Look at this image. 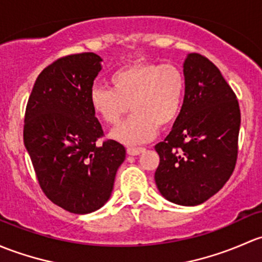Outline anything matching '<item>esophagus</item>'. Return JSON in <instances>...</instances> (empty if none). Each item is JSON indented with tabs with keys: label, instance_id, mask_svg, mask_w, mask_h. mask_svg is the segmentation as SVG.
<instances>
[{
	"label": "esophagus",
	"instance_id": "obj_1",
	"mask_svg": "<svg viewBox=\"0 0 262 262\" xmlns=\"http://www.w3.org/2000/svg\"><path fill=\"white\" fill-rule=\"evenodd\" d=\"M146 150L145 147H127V154L128 155H140L141 152H144V151Z\"/></svg>",
	"mask_w": 262,
	"mask_h": 262
}]
</instances>
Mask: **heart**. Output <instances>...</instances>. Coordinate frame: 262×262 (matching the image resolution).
<instances>
[{"instance_id":"1","label":"heart","mask_w":262,"mask_h":262,"mask_svg":"<svg viewBox=\"0 0 262 262\" xmlns=\"http://www.w3.org/2000/svg\"><path fill=\"white\" fill-rule=\"evenodd\" d=\"M111 90L93 85L90 103L108 125H117L132 108L127 120L111 132L112 139L127 145L141 144L155 136L158 125L169 126L179 115L185 92L184 73L175 64L137 61L113 72Z\"/></svg>"}]
</instances>
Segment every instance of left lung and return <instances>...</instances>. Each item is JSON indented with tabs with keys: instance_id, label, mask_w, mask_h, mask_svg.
<instances>
[{
	"instance_id": "left-lung-1",
	"label": "left lung",
	"mask_w": 262,
	"mask_h": 262,
	"mask_svg": "<svg viewBox=\"0 0 262 262\" xmlns=\"http://www.w3.org/2000/svg\"><path fill=\"white\" fill-rule=\"evenodd\" d=\"M185 93L170 134L155 146L160 163L155 183L161 195L196 206L214 195L233 172L241 112L220 69L191 53L184 61Z\"/></svg>"
}]
</instances>
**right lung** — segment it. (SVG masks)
I'll list each match as a JSON object with an SVG mask.
<instances>
[{
  "label": "right lung",
  "mask_w": 262,
  "mask_h": 262,
  "mask_svg": "<svg viewBox=\"0 0 262 262\" xmlns=\"http://www.w3.org/2000/svg\"><path fill=\"white\" fill-rule=\"evenodd\" d=\"M101 56L82 53L59 58L36 78L29 97L24 144L37 182L56 206L75 214L101 208L111 196L123 145L106 140L90 103Z\"/></svg>",
  "instance_id": "obj_1"
}]
</instances>
